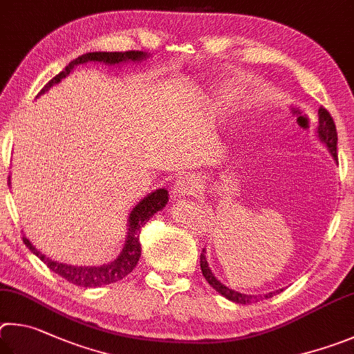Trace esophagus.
Masks as SVG:
<instances>
[{
    "label": "esophagus",
    "instance_id": "34e87169",
    "mask_svg": "<svg viewBox=\"0 0 354 354\" xmlns=\"http://www.w3.org/2000/svg\"><path fill=\"white\" fill-rule=\"evenodd\" d=\"M197 188H199V180L191 174L187 176L177 177L176 183H174V194L177 196H194Z\"/></svg>",
    "mask_w": 354,
    "mask_h": 354
}]
</instances>
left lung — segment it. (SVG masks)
Instances as JSON below:
<instances>
[{
	"label": "left lung",
	"mask_w": 354,
	"mask_h": 354,
	"mask_svg": "<svg viewBox=\"0 0 354 354\" xmlns=\"http://www.w3.org/2000/svg\"><path fill=\"white\" fill-rule=\"evenodd\" d=\"M317 133H319V138L325 142L328 149H330V152L334 157V160H337V130H336V124H334L333 116L330 115V111H328L325 107L319 109V130H317ZM201 269H202L203 277H205V280L209 284H212V288H214L221 295H224L225 299H228V300H232L234 303H241V305H247V303L258 301V299H261V297H257V295H245V294L236 292V290H232L230 288H227L225 284H222L208 268V263H207V258H205V250H202V253H201ZM275 294L277 292L266 294L264 299H270V297H274Z\"/></svg>",
	"instance_id": "left-lung-1"
}]
</instances>
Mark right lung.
I'll return each mask as SVG.
<instances>
[{
	"mask_svg": "<svg viewBox=\"0 0 354 354\" xmlns=\"http://www.w3.org/2000/svg\"><path fill=\"white\" fill-rule=\"evenodd\" d=\"M146 59V53L142 51H126V53H86L82 54L80 57L74 59L70 62L64 71L59 73L57 76L53 77L49 82L43 86L41 93L48 91L54 84H59L62 79L66 77L68 74L76 65L85 64V62H104V64L115 65L121 64V62H140ZM167 203V191L165 188L153 191V193L145 197L138 205H136L132 213L129 216V232H127V241L126 245H124L122 252L120 253L113 263L99 266V268H85V266H71V264H64L59 261H53L51 258H48L40 253L35 247L29 243L28 238L23 236V243L29 247V250L34 253L35 257H39L43 263H45L49 269L55 274L65 278L66 281H70L76 286L82 288H97L102 286V284H110L122 280L124 277H127L130 272L135 269L136 263H138L140 255H141V244H140V233L141 227H145L146 222L152 218V216L160 212Z\"/></svg>",
	"mask_w": 354,
	"mask_h": 354,
	"instance_id": "add662e5",
	"label": "right lung"
}]
</instances>
